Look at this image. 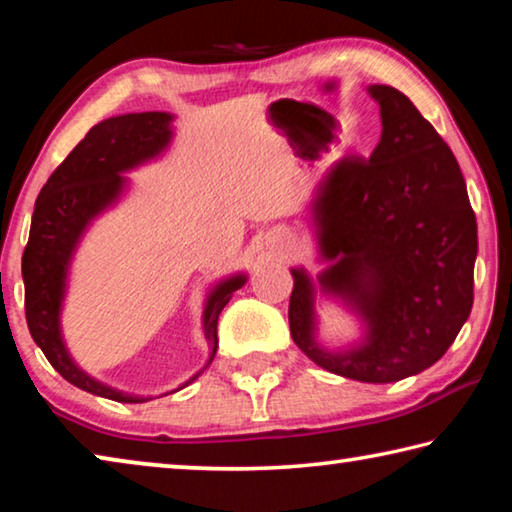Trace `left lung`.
<instances>
[{
    "mask_svg": "<svg viewBox=\"0 0 512 512\" xmlns=\"http://www.w3.org/2000/svg\"><path fill=\"white\" fill-rule=\"evenodd\" d=\"M381 137L368 160L350 155L320 180L309 203L318 262L291 268V336L334 375L388 384L433 366L461 332L474 300L479 250L461 167L411 99L368 85ZM339 299L362 323L336 351L317 341L315 296Z\"/></svg>",
    "mask_w": 512,
    "mask_h": 512,
    "instance_id": "1",
    "label": "left lung"
}]
</instances>
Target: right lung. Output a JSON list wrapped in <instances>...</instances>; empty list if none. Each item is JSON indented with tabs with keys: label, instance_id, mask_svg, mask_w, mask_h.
Instances as JSON below:
<instances>
[{
	"label": "right lung",
	"instance_id": "1",
	"mask_svg": "<svg viewBox=\"0 0 512 512\" xmlns=\"http://www.w3.org/2000/svg\"><path fill=\"white\" fill-rule=\"evenodd\" d=\"M171 140V112H128V115L103 119L101 124L90 128V133L51 173L47 185L40 189L36 210H33L29 244L22 255L24 309H27L29 332L38 348L45 352L47 361L69 384L92 395L106 397V400L137 404L149 402L153 397L117 391L88 375L72 359L63 339V327H60L69 266L94 219L115 207L124 196L128 189L124 173L158 160L167 153ZM246 280V273H235L223 277L207 291L203 302V334L212 348L207 366L219 348L216 323H219L221 311L230 302L232 293L244 287ZM198 375L187 384H192Z\"/></svg>",
	"mask_w": 512,
	"mask_h": 512
}]
</instances>
